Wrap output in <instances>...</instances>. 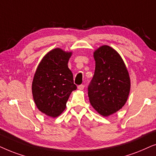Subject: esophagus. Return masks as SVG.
I'll use <instances>...</instances> for the list:
<instances>
[{
  "instance_id": "1",
  "label": "esophagus",
  "mask_w": 156,
  "mask_h": 156,
  "mask_svg": "<svg viewBox=\"0 0 156 156\" xmlns=\"http://www.w3.org/2000/svg\"><path fill=\"white\" fill-rule=\"evenodd\" d=\"M84 87H85L84 85H79V86H78V89L80 90H83Z\"/></svg>"
}]
</instances>
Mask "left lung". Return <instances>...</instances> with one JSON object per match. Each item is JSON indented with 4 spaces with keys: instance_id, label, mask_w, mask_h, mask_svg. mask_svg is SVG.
I'll use <instances>...</instances> for the list:
<instances>
[{
    "instance_id": "obj_1",
    "label": "left lung",
    "mask_w": 156,
    "mask_h": 156,
    "mask_svg": "<svg viewBox=\"0 0 156 156\" xmlns=\"http://www.w3.org/2000/svg\"><path fill=\"white\" fill-rule=\"evenodd\" d=\"M93 57L95 68L88 88L89 101L98 113L106 117L125 105L130 93V77L122 58L108 45L95 50Z\"/></svg>"
}]
</instances>
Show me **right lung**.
Instances as JSON below:
<instances>
[{"mask_svg":"<svg viewBox=\"0 0 156 156\" xmlns=\"http://www.w3.org/2000/svg\"><path fill=\"white\" fill-rule=\"evenodd\" d=\"M72 52L61 48L48 52L37 68L32 83L33 100L39 111L55 118L66 109V103L77 86L68 66Z\"/></svg>","mask_w":156,"mask_h":156,"instance_id":"add662e5","label":"right lung"}]
</instances>
